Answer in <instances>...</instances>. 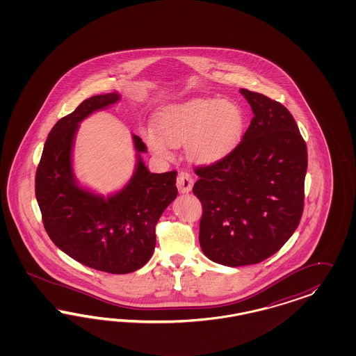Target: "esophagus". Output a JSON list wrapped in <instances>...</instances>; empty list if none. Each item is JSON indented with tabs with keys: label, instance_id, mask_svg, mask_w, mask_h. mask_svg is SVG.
<instances>
[{
	"label": "esophagus",
	"instance_id": "obj_1",
	"mask_svg": "<svg viewBox=\"0 0 356 356\" xmlns=\"http://www.w3.org/2000/svg\"><path fill=\"white\" fill-rule=\"evenodd\" d=\"M193 177L191 173L185 172V171L179 173L176 185H177V189L180 193H189L193 188Z\"/></svg>",
	"mask_w": 356,
	"mask_h": 356
}]
</instances>
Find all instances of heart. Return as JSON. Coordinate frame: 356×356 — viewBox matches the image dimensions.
I'll list each match as a JSON object with an SVG mask.
<instances>
[{"mask_svg": "<svg viewBox=\"0 0 356 356\" xmlns=\"http://www.w3.org/2000/svg\"><path fill=\"white\" fill-rule=\"evenodd\" d=\"M244 118L235 103L219 99H193L173 104L158 118V131L147 130L145 140L150 150L171 156L170 146L186 143L188 155L200 163L225 158L241 137Z\"/></svg>", "mask_w": 356, "mask_h": 356, "instance_id": "obj_1", "label": "heart"}]
</instances>
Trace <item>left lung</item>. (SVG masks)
I'll list each match as a JSON object with an SVG mask.
<instances>
[{
    "mask_svg": "<svg viewBox=\"0 0 356 356\" xmlns=\"http://www.w3.org/2000/svg\"><path fill=\"white\" fill-rule=\"evenodd\" d=\"M254 113L243 140L218 162L194 168L202 204L200 245L231 268L277 253L299 226L304 209L307 145L289 109L241 88Z\"/></svg>",
    "mask_w": 356,
    "mask_h": 356,
    "instance_id": "obj_1",
    "label": "left lung"
}]
</instances>
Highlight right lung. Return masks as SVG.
Returning <instances> with one entry per match:
<instances>
[{"instance_id":"obj_1","label":"right lung","mask_w":356,"mask_h":356,"mask_svg":"<svg viewBox=\"0 0 356 356\" xmlns=\"http://www.w3.org/2000/svg\"><path fill=\"white\" fill-rule=\"evenodd\" d=\"M119 99L118 92L88 97L58 120L35 176L44 228L56 247L85 266L111 274L133 273L150 259L155 226L177 195V172L151 173L140 159L147 147L138 136H133L137 170L120 192L104 198L76 184L72 149L78 124Z\"/></svg>"}]
</instances>
